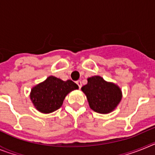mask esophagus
<instances>
[{
  "instance_id": "34e87169",
  "label": "esophagus",
  "mask_w": 155,
  "mask_h": 155,
  "mask_svg": "<svg viewBox=\"0 0 155 155\" xmlns=\"http://www.w3.org/2000/svg\"><path fill=\"white\" fill-rule=\"evenodd\" d=\"M76 84H78V87L79 88H81V81H76Z\"/></svg>"
}]
</instances>
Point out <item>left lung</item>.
<instances>
[{"instance_id":"1","label":"left lung","mask_w":155,"mask_h":155,"mask_svg":"<svg viewBox=\"0 0 155 155\" xmlns=\"http://www.w3.org/2000/svg\"><path fill=\"white\" fill-rule=\"evenodd\" d=\"M81 90L87 96L90 108L98 113L112 112L122 98L120 87L106 82L100 76L87 78V84L83 86Z\"/></svg>"}]
</instances>
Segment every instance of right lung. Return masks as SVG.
I'll use <instances>...</instances> for the list:
<instances>
[{
    "label": "right lung",
    "mask_w": 155,
    "mask_h": 155,
    "mask_svg": "<svg viewBox=\"0 0 155 155\" xmlns=\"http://www.w3.org/2000/svg\"><path fill=\"white\" fill-rule=\"evenodd\" d=\"M78 86L71 80L66 81L50 76L31 89L30 98L39 112L50 113L61 108L65 96Z\"/></svg>",
    "instance_id": "add662e5"
}]
</instances>
